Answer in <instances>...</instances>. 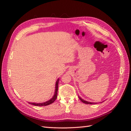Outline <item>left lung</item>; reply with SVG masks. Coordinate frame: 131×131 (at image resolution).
I'll return each instance as SVG.
<instances>
[{"mask_svg": "<svg viewBox=\"0 0 131 131\" xmlns=\"http://www.w3.org/2000/svg\"><path fill=\"white\" fill-rule=\"evenodd\" d=\"M79 99L81 100V101L84 103H85V104H96V103H94V102H88V101H86L84 100H83V99H82L80 96H78ZM104 102V101H103ZM102 103V102H101Z\"/></svg>", "mask_w": 131, "mask_h": 131, "instance_id": "1", "label": "left lung"}]
</instances>
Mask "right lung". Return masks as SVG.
I'll list each match as a JSON object with an SVG mask.
<instances>
[{"instance_id": "add662e5", "label": "right lung", "mask_w": 131, "mask_h": 131, "mask_svg": "<svg viewBox=\"0 0 131 131\" xmlns=\"http://www.w3.org/2000/svg\"><path fill=\"white\" fill-rule=\"evenodd\" d=\"M59 79L58 78L56 82V84H55V90H54V92L53 97L51 98L50 100L47 101L46 102H43V103H31V102H28L29 104H32L33 105H36V106H46L48 105L49 104H51V103L54 102V101L56 100L57 97V92H58V82H59Z\"/></svg>"}]
</instances>
